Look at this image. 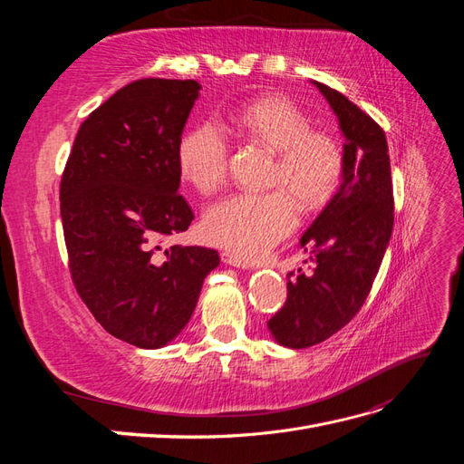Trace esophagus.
<instances>
[{
	"mask_svg": "<svg viewBox=\"0 0 464 464\" xmlns=\"http://www.w3.org/2000/svg\"><path fill=\"white\" fill-rule=\"evenodd\" d=\"M220 259L227 265L237 266V269H251V266H254V261L244 257V256H237V254H234V251H222Z\"/></svg>",
	"mask_w": 464,
	"mask_h": 464,
	"instance_id": "obj_1",
	"label": "esophagus"
}]
</instances>
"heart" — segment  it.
Returning a JSON list of instances; mask_svg holds the SVG:
<instances>
[{
    "mask_svg": "<svg viewBox=\"0 0 464 464\" xmlns=\"http://www.w3.org/2000/svg\"><path fill=\"white\" fill-rule=\"evenodd\" d=\"M232 130L249 141L275 150L265 193H234L210 205L201 222L205 240L247 259L261 256L296 227V207L304 210L325 205L344 172V150L339 139L314 131L304 111L285 96H261L230 114ZM230 145L213 121L193 125L178 145L179 174L201 191H217L228 172ZM285 189L283 190L282 188Z\"/></svg>",
    "mask_w": 464,
    "mask_h": 464,
    "instance_id": "heart-1",
    "label": "heart"
}]
</instances>
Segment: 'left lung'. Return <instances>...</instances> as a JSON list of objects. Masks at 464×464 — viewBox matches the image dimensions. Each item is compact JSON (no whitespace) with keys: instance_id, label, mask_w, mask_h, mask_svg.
<instances>
[{"instance_id":"obj_1","label":"left lung","mask_w":464,"mask_h":464,"mask_svg":"<svg viewBox=\"0 0 464 464\" xmlns=\"http://www.w3.org/2000/svg\"><path fill=\"white\" fill-rule=\"evenodd\" d=\"M344 135L343 184L302 236L314 273H288L285 305L266 321L275 341L307 348L341 331L366 302L392 232L385 131L344 94L314 81Z\"/></svg>"}]
</instances>
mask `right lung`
Listing matches in <instances>:
<instances>
[{
  "instance_id": "add662e5",
  "label": "right lung",
  "mask_w": 464,
  "mask_h": 464,
  "mask_svg": "<svg viewBox=\"0 0 464 464\" xmlns=\"http://www.w3.org/2000/svg\"><path fill=\"white\" fill-rule=\"evenodd\" d=\"M198 81L139 79L81 123L60 186L69 271L94 319L120 341L162 348L188 325L215 249L172 246L193 210L178 193V145Z\"/></svg>"
}]
</instances>
